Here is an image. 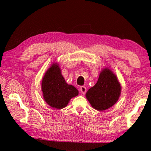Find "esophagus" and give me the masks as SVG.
I'll return each mask as SVG.
<instances>
[{"instance_id": "34e87169", "label": "esophagus", "mask_w": 151, "mask_h": 151, "mask_svg": "<svg viewBox=\"0 0 151 151\" xmlns=\"http://www.w3.org/2000/svg\"><path fill=\"white\" fill-rule=\"evenodd\" d=\"M80 91L82 94H85L86 92V88L85 86H81L80 87Z\"/></svg>"}]
</instances>
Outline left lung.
<instances>
[{
	"mask_svg": "<svg viewBox=\"0 0 151 151\" xmlns=\"http://www.w3.org/2000/svg\"><path fill=\"white\" fill-rule=\"evenodd\" d=\"M121 93V85L117 76L109 67H104L97 83L86 92V98L93 109L103 111L113 106Z\"/></svg>",
	"mask_w": 151,
	"mask_h": 151,
	"instance_id": "obj_1",
	"label": "left lung"
}]
</instances>
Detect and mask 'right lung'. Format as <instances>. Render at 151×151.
Masks as SVG:
<instances>
[{
	"instance_id": "add662e5",
	"label": "right lung",
	"mask_w": 151,
	"mask_h": 151,
	"mask_svg": "<svg viewBox=\"0 0 151 151\" xmlns=\"http://www.w3.org/2000/svg\"><path fill=\"white\" fill-rule=\"evenodd\" d=\"M41 90L46 103L57 109L65 108L71 99L78 94L75 86L66 83L57 63H53L46 71L42 80Z\"/></svg>"
}]
</instances>
